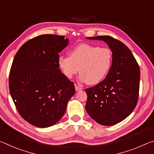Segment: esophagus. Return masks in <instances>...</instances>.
<instances>
[{
	"instance_id": "obj_1",
	"label": "esophagus",
	"mask_w": 154,
	"mask_h": 154,
	"mask_svg": "<svg viewBox=\"0 0 154 154\" xmlns=\"http://www.w3.org/2000/svg\"><path fill=\"white\" fill-rule=\"evenodd\" d=\"M75 90H76V91H80V90H82V88L79 87V86H78V85H75Z\"/></svg>"
}]
</instances>
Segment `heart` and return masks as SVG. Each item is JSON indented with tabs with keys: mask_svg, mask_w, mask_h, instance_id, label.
Returning <instances> with one entry per match:
<instances>
[{
	"mask_svg": "<svg viewBox=\"0 0 154 154\" xmlns=\"http://www.w3.org/2000/svg\"><path fill=\"white\" fill-rule=\"evenodd\" d=\"M113 62V54L109 48L89 44H80L72 48L69 56H60L58 60L64 76L72 79L79 71V80L96 85L105 79Z\"/></svg>",
	"mask_w": 154,
	"mask_h": 154,
	"instance_id": "obj_1",
	"label": "heart"
}]
</instances>
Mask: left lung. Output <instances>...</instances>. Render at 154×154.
<instances>
[{
    "label": "left lung",
    "instance_id": "obj_1",
    "mask_svg": "<svg viewBox=\"0 0 154 154\" xmlns=\"http://www.w3.org/2000/svg\"><path fill=\"white\" fill-rule=\"evenodd\" d=\"M103 41L113 54L108 75L95 86L85 89V109L97 123L112 126L124 120L135 108L139 98L140 69L128 48L109 36L88 37Z\"/></svg>",
    "mask_w": 154,
    "mask_h": 154
}]
</instances>
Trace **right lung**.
I'll list each match as a JSON object with an SVG mask.
<instances>
[{
  "instance_id": "add662e5",
  "label": "right lung",
  "mask_w": 154,
  "mask_h": 154,
  "mask_svg": "<svg viewBox=\"0 0 154 154\" xmlns=\"http://www.w3.org/2000/svg\"><path fill=\"white\" fill-rule=\"evenodd\" d=\"M69 40L64 36L42 35L17 51L10 70L9 91L18 113L38 128L56 124L75 94L74 83L59 69V53Z\"/></svg>"
}]
</instances>
